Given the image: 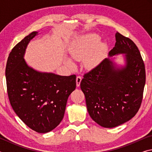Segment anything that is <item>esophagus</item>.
I'll return each mask as SVG.
<instances>
[{"mask_svg":"<svg viewBox=\"0 0 152 152\" xmlns=\"http://www.w3.org/2000/svg\"><path fill=\"white\" fill-rule=\"evenodd\" d=\"M82 80V78L80 76H77L76 77V86L78 87L80 84V82Z\"/></svg>","mask_w":152,"mask_h":152,"instance_id":"obj_1","label":"esophagus"}]
</instances>
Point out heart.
Listing matches in <instances>:
<instances>
[{
    "instance_id": "b5f03b06",
    "label": "heart",
    "mask_w": 152,
    "mask_h": 152,
    "mask_svg": "<svg viewBox=\"0 0 152 152\" xmlns=\"http://www.w3.org/2000/svg\"><path fill=\"white\" fill-rule=\"evenodd\" d=\"M100 41L101 37L96 33H88L81 36L71 46V57L76 60L86 58L84 61L86 66L93 68L101 60L106 48L103 43L98 44ZM65 63L68 66L74 67V63L70 59L66 58Z\"/></svg>"
}]
</instances>
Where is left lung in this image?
I'll list each match as a JSON object with an SVG mask.
<instances>
[{
    "instance_id": "left-lung-1",
    "label": "left lung",
    "mask_w": 152,
    "mask_h": 152,
    "mask_svg": "<svg viewBox=\"0 0 152 152\" xmlns=\"http://www.w3.org/2000/svg\"><path fill=\"white\" fill-rule=\"evenodd\" d=\"M115 38L108 58L84 74L80 82L89 115L105 128L115 127L135 116L145 84V65L137 47L119 33ZM120 54L124 59L123 65L113 57Z\"/></svg>"
}]
</instances>
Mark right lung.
Masks as SVG:
<instances>
[{"mask_svg":"<svg viewBox=\"0 0 152 152\" xmlns=\"http://www.w3.org/2000/svg\"><path fill=\"white\" fill-rule=\"evenodd\" d=\"M38 33H31L13 48L5 76L9 101L17 116L33 131L45 133L63 119L67 100L76 88V77L39 72L28 65L25 51Z\"/></svg>","mask_w":152,"mask_h":152,"instance_id":"right-lung-1","label":"right lung"}]
</instances>
